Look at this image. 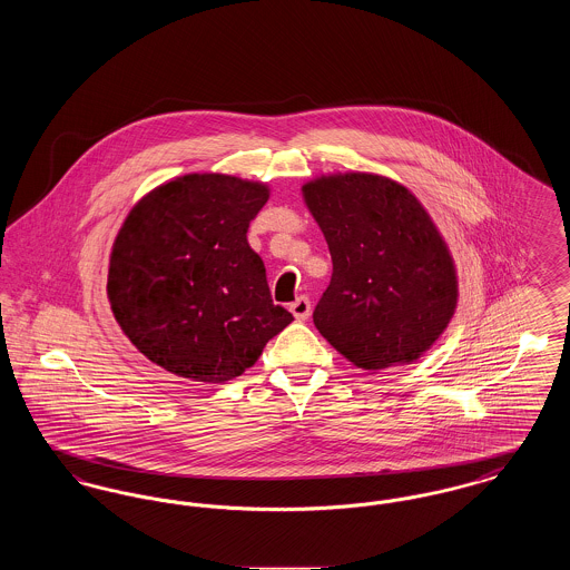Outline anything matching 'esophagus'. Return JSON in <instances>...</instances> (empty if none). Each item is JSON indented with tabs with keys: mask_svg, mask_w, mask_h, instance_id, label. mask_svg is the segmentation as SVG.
<instances>
[{
	"mask_svg": "<svg viewBox=\"0 0 570 570\" xmlns=\"http://www.w3.org/2000/svg\"><path fill=\"white\" fill-rule=\"evenodd\" d=\"M288 309L293 312V316H295L297 321H307L309 314H312V303H309V298L307 297H297L288 305Z\"/></svg>",
	"mask_w": 570,
	"mask_h": 570,
	"instance_id": "obj_1",
	"label": "esophagus"
}]
</instances>
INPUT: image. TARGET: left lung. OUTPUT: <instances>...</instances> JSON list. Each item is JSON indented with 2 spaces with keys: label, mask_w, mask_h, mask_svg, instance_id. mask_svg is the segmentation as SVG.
Instances as JSON below:
<instances>
[{
  "label": "left lung",
  "mask_w": 570,
  "mask_h": 570,
  "mask_svg": "<svg viewBox=\"0 0 570 570\" xmlns=\"http://www.w3.org/2000/svg\"><path fill=\"white\" fill-rule=\"evenodd\" d=\"M325 235L333 275L314 325L353 365L379 372L419 361L460 298L451 249L421 200L376 173H331L301 188Z\"/></svg>",
  "instance_id": "left-lung-1"
}]
</instances>
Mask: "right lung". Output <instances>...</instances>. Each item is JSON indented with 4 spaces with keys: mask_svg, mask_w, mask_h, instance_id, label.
Instances as JSON below:
<instances>
[{
    "mask_svg": "<svg viewBox=\"0 0 570 570\" xmlns=\"http://www.w3.org/2000/svg\"><path fill=\"white\" fill-rule=\"evenodd\" d=\"M269 186L190 173L147 191L110 249V309L138 353L194 382L252 367L295 318L273 305L263 258L247 244Z\"/></svg>",
    "mask_w": 570,
    "mask_h": 570,
    "instance_id": "obj_1",
    "label": "right lung"
}]
</instances>
